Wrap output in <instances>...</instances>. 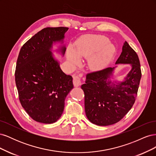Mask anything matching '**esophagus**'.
<instances>
[{
  "label": "esophagus",
  "instance_id": "1",
  "mask_svg": "<svg viewBox=\"0 0 156 156\" xmlns=\"http://www.w3.org/2000/svg\"><path fill=\"white\" fill-rule=\"evenodd\" d=\"M73 85L75 87H79L81 85V78H80L78 75H73Z\"/></svg>",
  "mask_w": 156,
  "mask_h": 156
}]
</instances>
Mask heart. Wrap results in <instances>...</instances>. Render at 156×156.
Returning a JSON list of instances; mask_svg holds the SVG:
<instances>
[{"instance_id":"heart-1","label":"heart","mask_w":156,"mask_h":156,"mask_svg":"<svg viewBox=\"0 0 156 156\" xmlns=\"http://www.w3.org/2000/svg\"><path fill=\"white\" fill-rule=\"evenodd\" d=\"M115 53V46L107 37L90 35L82 37L75 42L74 49L68 48L66 56L72 66L79 65L82 58H88L89 68L98 72L107 66Z\"/></svg>"}]
</instances>
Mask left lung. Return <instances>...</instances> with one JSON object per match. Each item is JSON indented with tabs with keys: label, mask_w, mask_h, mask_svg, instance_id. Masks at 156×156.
<instances>
[{
	"label": "left lung",
	"mask_w": 156,
	"mask_h": 156,
	"mask_svg": "<svg viewBox=\"0 0 156 156\" xmlns=\"http://www.w3.org/2000/svg\"><path fill=\"white\" fill-rule=\"evenodd\" d=\"M130 64L131 69L122 81H112L117 66L107 68L87 75L81 85L84 93V109L87 119L101 126L119 122L133 105L141 78L140 61L127 41L115 64Z\"/></svg>",
	"instance_id": "8db88e82"
}]
</instances>
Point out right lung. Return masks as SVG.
Here are the masks:
<instances>
[{
  "mask_svg": "<svg viewBox=\"0 0 156 156\" xmlns=\"http://www.w3.org/2000/svg\"><path fill=\"white\" fill-rule=\"evenodd\" d=\"M68 27H47L28 40L17 60L16 84L20 101L32 119L44 124L57 121L64 111L65 99L73 88V78L66 75L53 55V45L64 55Z\"/></svg>",
  "mask_w": 156,
  "mask_h": 156,
  "instance_id": "add662e5",
  "label": "right lung"
}]
</instances>
